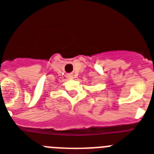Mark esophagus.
<instances>
[{
	"instance_id": "1",
	"label": "esophagus",
	"mask_w": 154,
	"mask_h": 154,
	"mask_svg": "<svg viewBox=\"0 0 154 154\" xmlns=\"http://www.w3.org/2000/svg\"><path fill=\"white\" fill-rule=\"evenodd\" d=\"M68 77H69V79H73V76L72 74H69V75H68Z\"/></svg>"
}]
</instances>
